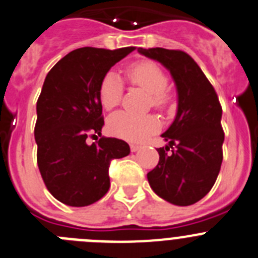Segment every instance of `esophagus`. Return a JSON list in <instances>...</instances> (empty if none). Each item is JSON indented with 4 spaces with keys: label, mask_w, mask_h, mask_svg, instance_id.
<instances>
[{
    "label": "esophagus",
    "mask_w": 258,
    "mask_h": 258,
    "mask_svg": "<svg viewBox=\"0 0 258 258\" xmlns=\"http://www.w3.org/2000/svg\"><path fill=\"white\" fill-rule=\"evenodd\" d=\"M139 148H141V146H138V145H131V151H132V152H137V151H138Z\"/></svg>",
    "instance_id": "1"
}]
</instances>
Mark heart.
I'll return each mask as SVG.
<instances>
[{"label": "heart", "instance_id": "obj_1", "mask_svg": "<svg viewBox=\"0 0 258 258\" xmlns=\"http://www.w3.org/2000/svg\"><path fill=\"white\" fill-rule=\"evenodd\" d=\"M126 77L134 86H138L150 93V102L153 107L165 108L171 103L172 96L166 88L169 78L161 66L153 61H139L127 68ZM122 82L119 75L108 72L103 75L98 87V98L106 110L116 107L121 101ZM108 131L115 137L126 141L138 142L160 126V122L152 115L139 116L126 111L113 113L107 121Z\"/></svg>", "mask_w": 258, "mask_h": 258}]
</instances>
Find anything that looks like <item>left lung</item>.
<instances>
[{"label": "left lung", "mask_w": 258, "mask_h": 258, "mask_svg": "<svg viewBox=\"0 0 258 258\" xmlns=\"http://www.w3.org/2000/svg\"><path fill=\"white\" fill-rule=\"evenodd\" d=\"M158 61L175 82L178 111L162 134L169 146L157 148V166L147 174L153 192L176 206H189L211 190L223 162L224 131L219 97L188 53L179 49L139 48ZM172 148V153L167 151Z\"/></svg>", "instance_id": "1"}]
</instances>
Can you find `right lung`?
<instances>
[{"label": "right lung", "instance_id": "obj_1", "mask_svg": "<svg viewBox=\"0 0 258 258\" xmlns=\"http://www.w3.org/2000/svg\"><path fill=\"white\" fill-rule=\"evenodd\" d=\"M134 49H74L44 79L34 127L37 162L49 193L68 206L101 200L110 188L111 160L131 153L121 139L102 137L92 145L87 139L98 138L105 124L98 98L103 75Z\"/></svg>", "mask_w": 258, "mask_h": 258}]
</instances>
